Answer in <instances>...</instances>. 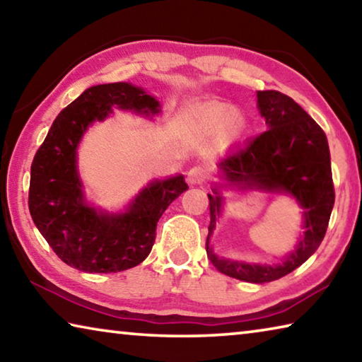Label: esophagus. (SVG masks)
I'll use <instances>...</instances> for the list:
<instances>
[{"label":"esophagus","instance_id":"esophagus-1","mask_svg":"<svg viewBox=\"0 0 362 362\" xmlns=\"http://www.w3.org/2000/svg\"><path fill=\"white\" fill-rule=\"evenodd\" d=\"M209 177V169H207L204 164H196L192 169L188 170L187 174V182L189 185H203Z\"/></svg>","mask_w":362,"mask_h":362}]
</instances>
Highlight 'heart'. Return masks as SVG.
Returning a JSON list of instances; mask_svg holds the SVG:
<instances>
[{
    "mask_svg": "<svg viewBox=\"0 0 362 362\" xmlns=\"http://www.w3.org/2000/svg\"><path fill=\"white\" fill-rule=\"evenodd\" d=\"M199 126L207 132H217L225 127V139L233 140L244 131V119L230 105H212L199 115Z\"/></svg>",
    "mask_w": 362,
    "mask_h": 362,
    "instance_id": "1",
    "label": "heart"
}]
</instances>
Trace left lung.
<instances>
[{
	"label": "left lung",
	"instance_id": "1",
	"mask_svg": "<svg viewBox=\"0 0 362 362\" xmlns=\"http://www.w3.org/2000/svg\"><path fill=\"white\" fill-rule=\"evenodd\" d=\"M257 107L268 129L220 159L218 175L225 183H216L212 194H207L211 223L206 252L220 273L263 284L286 276L315 254L326 235L335 192L327 137L317 122L289 95L278 90H257ZM223 186L292 195L304 209V235L296 250L273 266L214 255L209 240L221 211L219 189Z\"/></svg>",
	"mask_w": 362,
	"mask_h": 362
}]
</instances>
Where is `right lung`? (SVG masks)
<instances>
[{"mask_svg": "<svg viewBox=\"0 0 362 362\" xmlns=\"http://www.w3.org/2000/svg\"><path fill=\"white\" fill-rule=\"evenodd\" d=\"M113 108L146 118L161 112L155 97L131 83L88 88L54 119L30 173L28 209L36 228L60 260L84 273H118L142 263L155 244L158 220L188 189L179 174L150 182L122 212L86 201L78 146L86 131Z\"/></svg>", "mask_w": 362, "mask_h": 362, "instance_id": "right-lung-1", "label": "right lung"}]
</instances>
